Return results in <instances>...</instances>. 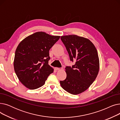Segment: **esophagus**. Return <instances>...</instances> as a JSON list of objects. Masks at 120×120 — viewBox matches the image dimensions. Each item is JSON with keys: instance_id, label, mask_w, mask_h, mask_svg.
<instances>
[{"instance_id": "esophagus-1", "label": "esophagus", "mask_w": 120, "mask_h": 120, "mask_svg": "<svg viewBox=\"0 0 120 120\" xmlns=\"http://www.w3.org/2000/svg\"><path fill=\"white\" fill-rule=\"evenodd\" d=\"M55 69L56 71H60V70H62L63 68H57L56 67V68H55Z\"/></svg>"}]
</instances>
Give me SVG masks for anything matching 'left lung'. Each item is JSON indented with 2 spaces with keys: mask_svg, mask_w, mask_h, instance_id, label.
Returning <instances> with one entry per match:
<instances>
[{
  "mask_svg": "<svg viewBox=\"0 0 120 120\" xmlns=\"http://www.w3.org/2000/svg\"><path fill=\"white\" fill-rule=\"evenodd\" d=\"M61 39L68 52L70 60H76L74 65L65 68L67 77L60 81L66 91L77 95L86 90L95 81L99 71L97 50L89 40L76 35L62 36Z\"/></svg>",
  "mask_w": 120,
  "mask_h": 120,
  "instance_id": "1",
  "label": "left lung"
}]
</instances>
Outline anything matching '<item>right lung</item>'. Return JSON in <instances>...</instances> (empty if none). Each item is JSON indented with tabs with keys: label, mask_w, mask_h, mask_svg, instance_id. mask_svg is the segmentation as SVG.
<instances>
[{
	"label": "right lung",
	"mask_w": 120,
	"mask_h": 120,
	"mask_svg": "<svg viewBox=\"0 0 120 120\" xmlns=\"http://www.w3.org/2000/svg\"><path fill=\"white\" fill-rule=\"evenodd\" d=\"M60 36L39 31L24 39L15 50L14 70L21 83L28 89H38L53 72L49 65V50Z\"/></svg>",
	"instance_id": "right-lung-1"
}]
</instances>
